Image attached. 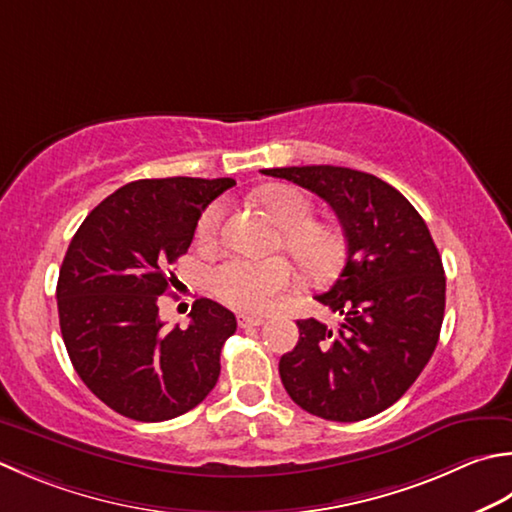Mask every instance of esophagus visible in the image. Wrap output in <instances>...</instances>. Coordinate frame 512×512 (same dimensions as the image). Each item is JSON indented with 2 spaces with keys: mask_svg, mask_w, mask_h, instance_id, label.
<instances>
[{
  "mask_svg": "<svg viewBox=\"0 0 512 512\" xmlns=\"http://www.w3.org/2000/svg\"><path fill=\"white\" fill-rule=\"evenodd\" d=\"M237 324H239V328H257V326L264 324V319L262 317H250V315H239Z\"/></svg>",
  "mask_w": 512,
  "mask_h": 512,
  "instance_id": "obj_1",
  "label": "esophagus"
}]
</instances>
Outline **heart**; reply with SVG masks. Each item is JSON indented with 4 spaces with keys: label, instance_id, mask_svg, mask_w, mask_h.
I'll return each mask as SVG.
<instances>
[{
    "label": "heart",
    "instance_id": "obj_1",
    "mask_svg": "<svg viewBox=\"0 0 512 512\" xmlns=\"http://www.w3.org/2000/svg\"><path fill=\"white\" fill-rule=\"evenodd\" d=\"M257 204L279 226L275 248H282L310 282H330L346 262L342 228L313 219V202L293 186H268L255 195ZM222 204H210L197 224V237L210 242L219 233ZM295 286V273L284 257H233L210 273V288L226 306L242 313H268L279 297Z\"/></svg>",
    "mask_w": 512,
    "mask_h": 512
}]
</instances>
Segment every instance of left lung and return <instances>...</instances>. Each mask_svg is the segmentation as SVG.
Instances as JSON below:
<instances>
[{
    "label": "left lung",
    "mask_w": 512,
    "mask_h": 512,
    "mask_svg": "<svg viewBox=\"0 0 512 512\" xmlns=\"http://www.w3.org/2000/svg\"><path fill=\"white\" fill-rule=\"evenodd\" d=\"M330 204L344 228L346 266L319 304L337 328L299 319V342L279 359L297 406L330 422H359L393 406L433 357L446 277L415 206L384 179L342 166L266 168Z\"/></svg>",
    "instance_id": "obj_1"
}]
</instances>
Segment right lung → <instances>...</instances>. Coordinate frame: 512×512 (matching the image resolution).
Listing matches in <instances>:
<instances>
[{
  "mask_svg": "<svg viewBox=\"0 0 512 512\" xmlns=\"http://www.w3.org/2000/svg\"><path fill=\"white\" fill-rule=\"evenodd\" d=\"M230 186V177L137 179L90 210L66 250L57 310L68 357L119 415L164 422L202 404L217 384L235 315L202 297L186 328L166 330L157 302L202 210Z\"/></svg>",
  "mask_w": 512,
  "mask_h": 512,
  "instance_id": "add662e5",
  "label": "right lung"
}]
</instances>
